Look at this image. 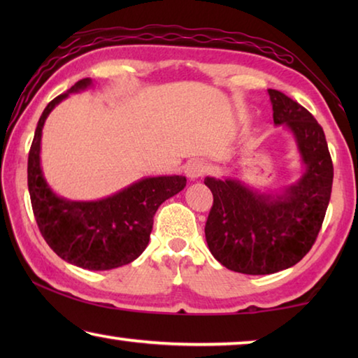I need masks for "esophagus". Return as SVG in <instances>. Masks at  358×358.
I'll return each mask as SVG.
<instances>
[{"mask_svg":"<svg viewBox=\"0 0 358 358\" xmlns=\"http://www.w3.org/2000/svg\"><path fill=\"white\" fill-rule=\"evenodd\" d=\"M207 172V164L202 161H189L187 164L185 166V173L189 177L191 180H196L199 177H202V175Z\"/></svg>","mask_w":358,"mask_h":358,"instance_id":"esophagus-1","label":"esophagus"}]
</instances>
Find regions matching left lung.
Listing matches in <instances>:
<instances>
[{"mask_svg":"<svg viewBox=\"0 0 358 358\" xmlns=\"http://www.w3.org/2000/svg\"><path fill=\"white\" fill-rule=\"evenodd\" d=\"M275 126H284L300 155L301 175L280 191H260L235 177H207L213 207L205 224L210 252L245 275L286 270L306 256L329 207L333 164L324 129L299 102L268 90Z\"/></svg>","mask_w":358,"mask_h":358,"instance_id":"8db88e82","label":"left lung"}]
</instances>
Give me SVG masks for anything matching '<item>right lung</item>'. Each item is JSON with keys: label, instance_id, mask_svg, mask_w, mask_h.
<instances>
[{"label": "right lung", "instance_id": "obj_1", "mask_svg": "<svg viewBox=\"0 0 358 358\" xmlns=\"http://www.w3.org/2000/svg\"><path fill=\"white\" fill-rule=\"evenodd\" d=\"M92 87V78H82L44 108L29 148L28 191L47 245L66 262L102 271L131 264L141 256L148 246L156 210L183 189L186 177H145L98 201H69L58 196L41 166L42 129L59 102Z\"/></svg>", "mask_w": 358, "mask_h": 358}]
</instances>
